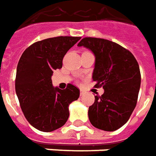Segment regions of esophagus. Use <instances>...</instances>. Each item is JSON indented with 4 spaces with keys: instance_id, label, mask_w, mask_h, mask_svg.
Instances as JSON below:
<instances>
[{
    "instance_id": "obj_1",
    "label": "esophagus",
    "mask_w": 156,
    "mask_h": 156,
    "mask_svg": "<svg viewBox=\"0 0 156 156\" xmlns=\"http://www.w3.org/2000/svg\"><path fill=\"white\" fill-rule=\"evenodd\" d=\"M85 93H86V92H85L84 91H83V90H80V96H83V95H84Z\"/></svg>"
}]
</instances>
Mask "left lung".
I'll return each mask as SVG.
<instances>
[{
	"label": "left lung",
	"instance_id": "1",
	"mask_svg": "<svg viewBox=\"0 0 156 156\" xmlns=\"http://www.w3.org/2000/svg\"><path fill=\"white\" fill-rule=\"evenodd\" d=\"M77 46L94 54L92 80L97 82L96 87L105 89L89 107V121L96 128L107 132L121 128L137 105L141 84L137 60L132 52L109 40L86 37Z\"/></svg>",
	"mask_w": 156,
	"mask_h": 156
}]
</instances>
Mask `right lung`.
<instances>
[{
  "mask_svg": "<svg viewBox=\"0 0 156 156\" xmlns=\"http://www.w3.org/2000/svg\"><path fill=\"white\" fill-rule=\"evenodd\" d=\"M80 37L58 36L32 44L23 52L17 67L15 89L24 116L41 132H52L66 123L69 106L80 97V90L68 84L54 87L51 76L63 66V58Z\"/></svg>",
  "mask_w": 156,
  "mask_h": 156,
  "instance_id": "obj_1",
  "label": "right lung"
}]
</instances>
